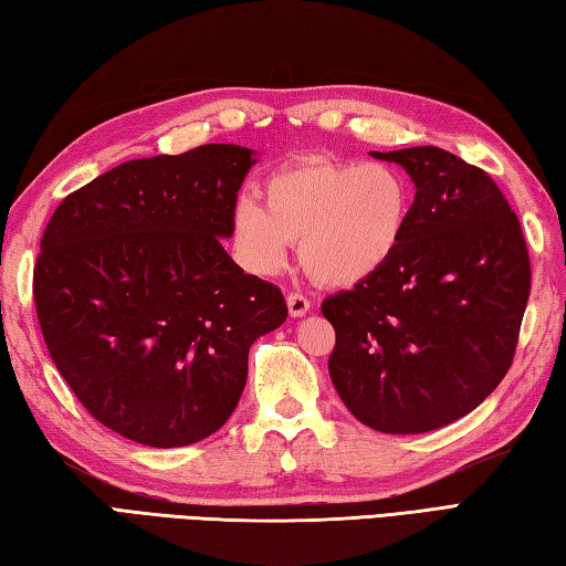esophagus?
Instances as JSON below:
<instances>
[{"label": "esophagus", "instance_id": "esophagus-1", "mask_svg": "<svg viewBox=\"0 0 566 566\" xmlns=\"http://www.w3.org/2000/svg\"><path fill=\"white\" fill-rule=\"evenodd\" d=\"M307 311H311V297L303 293L287 295V313H291L293 317H303Z\"/></svg>", "mask_w": 566, "mask_h": 566}]
</instances>
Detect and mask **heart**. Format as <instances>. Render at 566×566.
<instances>
[{
  "instance_id": "obj_1",
  "label": "heart",
  "mask_w": 566,
  "mask_h": 566,
  "mask_svg": "<svg viewBox=\"0 0 566 566\" xmlns=\"http://www.w3.org/2000/svg\"><path fill=\"white\" fill-rule=\"evenodd\" d=\"M407 219L409 187L397 169L315 157L265 179L263 205L237 201L233 243L259 275L281 273L287 243H301V263L313 281L355 285L391 259Z\"/></svg>"
}]
</instances>
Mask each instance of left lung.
<instances>
[{"label": "left lung", "mask_w": 566, "mask_h": 566, "mask_svg": "<svg viewBox=\"0 0 566 566\" xmlns=\"http://www.w3.org/2000/svg\"><path fill=\"white\" fill-rule=\"evenodd\" d=\"M413 179L391 259L323 301L335 327L329 377L345 407L381 433L453 423L513 365L530 297L520 221L481 167L441 147L375 153Z\"/></svg>", "instance_id": "left-lung-1"}]
</instances>
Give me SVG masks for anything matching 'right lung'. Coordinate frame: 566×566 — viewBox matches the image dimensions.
Here are the masks:
<instances>
[{
	"instance_id": "add662e5",
	"label": "right lung",
	"mask_w": 566,
	"mask_h": 566,
	"mask_svg": "<svg viewBox=\"0 0 566 566\" xmlns=\"http://www.w3.org/2000/svg\"><path fill=\"white\" fill-rule=\"evenodd\" d=\"M255 157L201 145L130 159L61 201L41 237L34 301L53 365L95 421L177 449L227 423L253 339L283 293L223 251Z\"/></svg>"
}]
</instances>
